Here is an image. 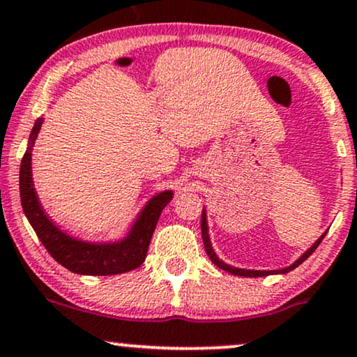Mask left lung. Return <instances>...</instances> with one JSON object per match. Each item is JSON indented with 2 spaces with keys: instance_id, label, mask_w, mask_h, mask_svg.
<instances>
[{
  "instance_id": "1",
  "label": "left lung",
  "mask_w": 357,
  "mask_h": 357,
  "mask_svg": "<svg viewBox=\"0 0 357 357\" xmlns=\"http://www.w3.org/2000/svg\"><path fill=\"white\" fill-rule=\"evenodd\" d=\"M324 235H326V231H324L323 235H321L319 238L316 240L314 243L311 245L310 248H307L306 252L303 253L301 257L298 258L296 261L293 263V265L286 266V268H283V270H245V268H236V266L227 265V263L223 261V259H220V258L217 257V253H215V250H213V246H212V241H210V235H208V223H206V212H205V210H204V212H202V238H204V245H205V252H206V255H208V258L212 259L213 265H217L218 268H222V270H225V271H228V273H231V275H235V276H248V278H258V276L283 275V273L291 271V270H294V268L300 266L301 263L305 261V259H306L307 257H311V253H313L314 250L318 248L319 243H321V240L324 238Z\"/></svg>"
}]
</instances>
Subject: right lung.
Masks as SVG:
<instances>
[{
	"label": "right lung",
	"instance_id": "obj_1",
	"mask_svg": "<svg viewBox=\"0 0 357 357\" xmlns=\"http://www.w3.org/2000/svg\"><path fill=\"white\" fill-rule=\"evenodd\" d=\"M43 117L34 122L29 135L28 151L24 152L20 169V195L26 218L36 231L44 248L50 252L52 258L59 265L68 268L69 271L77 275H121L130 270H135L145 261L149 243L155 230L162 210L174 197L172 190H164L153 195L145 204L142 212H139L134 225L124 238L116 241H84L74 238L61 230L52 220L47 217L38 193L34 190L33 172H31V151L34 140L43 126Z\"/></svg>",
	"mask_w": 357,
	"mask_h": 357
}]
</instances>
